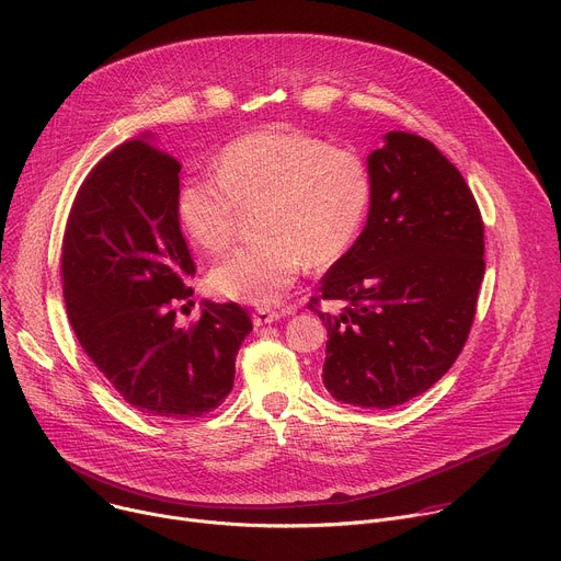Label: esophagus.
Masks as SVG:
<instances>
[{
  "instance_id": "esophagus-1",
  "label": "esophagus",
  "mask_w": 561,
  "mask_h": 561,
  "mask_svg": "<svg viewBox=\"0 0 561 561\" xmlns=\"http://www.w3.org/2000/svg\"><path fill=\"white\" fill-rule=\"evenodd\" d=\"M279 317H282V312H279V310H273V308L262 306V308H257V310H255V314H253V324H255V327H266V324L277 322Z\"/></svg>"
}]
</instances>
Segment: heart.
<instances>
[{"label":"heart","mask_w":561,"mask_h":561,"mask_svg":"<svg viewBox=\"0 0 561 561\" xmlns=\"http://www.w3.org/2000/svg\"><path fill=\"white\" fill-rule=\"evenodd\" d=\"M215 171L182 182L178 217L193 244L215 253L232 242L244 210L257 206L262 237L210 271L213 290L237 301L277 304L308 262H337L370 208L373 178L362 154L288 126L232 139Z\"/></svg>","instance_id":"heart-1"}]
</instances>
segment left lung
Returning a JSON list of instances; mask_svg holds the SVG:
<instances>
[{
    "mask_svg": "<svg viewBox=\"0 0 561 561\" xmlns=\"http://www.w3.org/2000/svg\"><path fill=\"white\" fill-rule=\"evenodd\" d=\"M368 221L312 295L329 331L324 386L340 402L390 409L442 379L459 357L484 279V221L442 150L392 130L368 157ZM344 300L340 316L321 301Z\"/></svg>",
    "mask_w": 561,
    "mask_h": 561,
    "instance_id": "left-lung-1",
    "label": "left lung"
}]
</instances>
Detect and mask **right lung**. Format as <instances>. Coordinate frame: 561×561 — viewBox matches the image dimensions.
I'll use <instances>...</instances> for the list:
<instances>
[{
  "label": "right lung",
  "instance_id": "right-lung-1",
  "mask_svg": "<svg viewBox=\"0 0 561 561\" xmlns=\"http://www.w3.org/2000/svg\"><path fill=\"white\" fill-rule=\"evenodd\" d=\"M182 164L148 139L119 144L79 186L61 242L70 327L126 404L159 420L215 411L253 331L249 312L204 301L180 324L195 262L180 228Z\"/></svg>",
  "mask_w": 561,
  "mask_h": 561
}]
</instances>
